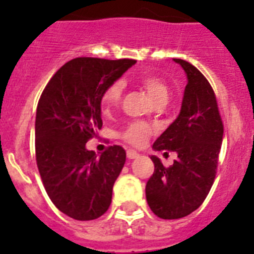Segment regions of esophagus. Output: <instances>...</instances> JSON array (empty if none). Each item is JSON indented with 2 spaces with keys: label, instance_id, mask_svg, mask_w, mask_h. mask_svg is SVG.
<instances>
[{
  "label": "esophagus",
  "instance_id": "1",
  "mask_svg": "<svg viewBox=\"0 0 254 254\" xmlns=\"http://www.w3.org/2000/svg\"><path fill=\"white\" fill-rule=\"evenodd\" d=\"M127 158H129V159H134V158H138V157H139L138 153H137L135 150H133V149H127Z\"/></svg>",
  "mask_w": 254,
  "mask_h": 254
}]
</instances>
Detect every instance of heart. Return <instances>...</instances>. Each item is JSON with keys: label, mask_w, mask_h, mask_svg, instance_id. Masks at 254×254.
Here are the masks:
<instances>
[{"label": "heart", "mask_w": 254, "mask_h": 254, "mask_svg": "<svg viewBox=\"0 0 254 254\" xmlns=\"http://www.w3.org/2000/svg\"><path fill=\"white\" fill-rule=\"evenodd\" d=\"M141 85L146 91L147 96L154 104L167 103L170 97L169 85L157 76H145L141 79ZM123 93V83L116 81L112 85L108 87V89L103 95V108L105 111H109L111 108L116 107L121 99ZM150 133L149 125L143 123H133L121 133L125 141L133 143V145H141Z\"/></svg>", "instance_id": "obj_1"}]
</instances>
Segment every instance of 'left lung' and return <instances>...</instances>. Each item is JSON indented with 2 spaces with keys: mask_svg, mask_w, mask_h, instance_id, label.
I'll return each mask as SVG.
<instances>
[{
  "mask_svg": "<svg viewBox=\"0 0 254 254\" xmlns=\"http://www.w3.org/2000/svg\"><path fill=\"white\" fill-rule=\"evenodd\" d=\"M187 76L179 115L155 139V151H175L178 158L165 167L151 155L154 173L146 183V200L161 219H181L197 209L216 175L223 141V123L208 80L191 63L173 59Z\"/></svg>",
  "mask_w": 254,
  "mask_h": 254,
  "instance_id": "left-lung-1",
  "label": "left lung"
}]
</instances>
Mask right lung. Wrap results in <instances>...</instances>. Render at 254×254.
<instances>
[{"label":"right lung","mask_w":254,"mask_h":254,"mask_svg":"<svg viewBox=\"0 0 254 254\" xmlns=\"http://www.w3.org/2000/svg\"><path fill=\"white\" fill-rule=\"evenodd\" d=\"M133 64V59L76 58L42 92L35 117L38 170L55 207L75 220H95L111 205L127 153L115 145L97 157L85 143L103 127L104 92Z\"/></svg>","instance_id":"right-lung-1"}]
</instances>
